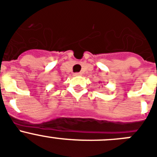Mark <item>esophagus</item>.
<instances>
[{
	"label": "esophagus",
	"instance_id": "34e87169",
	"mask_svg": "<svg viewBox=\"0 0 157 157\" xmlns=\"http://www.w3.org/2000/svg\"><path fill=\"white\" fill-rule=\"evenodd\" d=\"M82 73H74V76H76V77H78V76H81Z\"/></svg>",
	"mask_w": 157,
	"mask_h": 157
}]
</instances>
